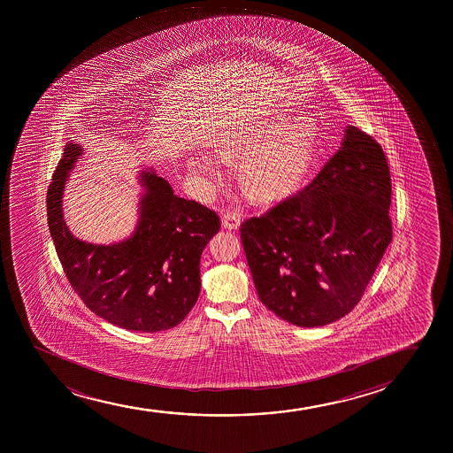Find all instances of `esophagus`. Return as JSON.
I'll use <instances>...</instances> for the list:
<instances>
[{
	"label": "esophagus",
	"mask_w": 453,
	"mask_h": 453,
	"mask_svg": "<svg viewBox=\"0 0 453 453\" xmlns=\"http://www.w3.org/2000/svg\"><path fill=\"white\" fill-rule=\"evenodd\" d=\"M221 224H223L224 229H238L239 224H241V219H239V215L236 214V212L227 211V212H224L223 217H221Z\"/></svg>",
	"instance_id": "obj_1"
}]
</instances>
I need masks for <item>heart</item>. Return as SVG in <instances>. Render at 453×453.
I'll use <instances>...</instances> for the list:
<instances>
[{
  "instance_id": "obj_1",
  "label": "heart",
  "mask_w": 453,
  "mask_h": 453,
  "mask_svg": "<svg viewBox=\"0 0 453 453\" xmlns=\"http://www.w3.org/2000/svg\"><path fill=\"white\" fill-rule=\"evenodd\" d=\"M316 127L311 118L279 116L241 127L223 142L224 155L242 157L241 176L259 198L270 200L288 193L304 179L315 152ZM189 168L215 185L227 170L221 153H198Z\"/></svg>"
}]
</instances>
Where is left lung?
I'll return each instance as SVG.
<instances>
[{
    "label": "left lung",
    "instance_id": "8db88e82",
    "mask_svg": "<svg viewBox=\"0 0 453 453\" xmlns=\"http://www.w3.org/2000/svg\"><path fill=\"white\" fill-rule=\"evenodd\" d=\"M390 203L381 146L346 127L341 148L307 187L241 224L259 300L307 328L348 315L392 241Z\"/></svg>",
    "mask_w": 453,
    "mask_h": 453
}]
</instances>
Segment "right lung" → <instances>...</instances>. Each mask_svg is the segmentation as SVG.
I'll list each match as a JSON object with an SVG mask.
<instances>
[{"label":"right lung","instance_id":"1","mask_svg":"<svg viewBox=\"0 0 453 453\" xmlns=\"http://www.w3.org/2000/svg\"><path fill=\"white\" fill-rule=\"evenodd\" d=\"M81 155L80 142L66 144L46 194L48 226L69 283L110 324L142 333L173 328L197 301L200 256L219 230V215L142 170L133 234L108 245L75 238L63 219V191Z\"/></svg>","mask_w":453,"mask_h":453}]
</instances>
